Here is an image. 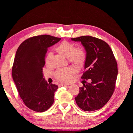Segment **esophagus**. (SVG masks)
<instances>
[{
    "instance_id": "34e87169",
    "label": "esophagus",
    "mask_w": 133,
    "mask_h": 133,
    "mask_svg": "<svg viewBox=\"0 0 133 133\" xmlns=\"http://www.w3.org/2000/svg\"><path fill=\"white\" fill-rule=\"evenodd\" d=\"M66 84H59V87H63V86H66Z\"/></svg>"
}]
</instances>
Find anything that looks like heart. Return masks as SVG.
I'll list each match as a JSON object with an SVG mask.
<instances>
[{
  "mask_svg": "<svg viewBox=\"0 0 133 133\" xmlns=\"http://www.w3.org/2000/svg\"><path fill=\"white\" fill-rule=\"evenodd\" d=\"M56 51L59 54L66 57L69 62L77 67L82 66L85 63L87 59V53L83 47H75L73 44L69 42L63 41L60 43L55 49ZM51 57V54L49 53L46 58L48 63ZM76 70L73 67H67L58 70L55 72V77L62 82H69L72 76L75 73Z\"/></svg>",
  "mask_w": 133,
  "mask_h": 133,
  "instance_id": "obj_1",
  "label": "heart"
}]
</instances>
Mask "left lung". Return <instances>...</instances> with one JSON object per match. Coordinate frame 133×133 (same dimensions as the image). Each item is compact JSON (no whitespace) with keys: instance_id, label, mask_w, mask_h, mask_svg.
Listing matches in <instances>:
<instances>
[{"instance_id":"1","label":"left lung","mask_w":133,"mask_h":133,"mask_svg":"<svg viewBox=\"0 0 133 133\" xmlns=\"http://www.w3.org/2000/svg\"><path fill=\"white\" fill-rule=\"evenodd\" d=\"M71 39L80 42L85 48V70L82 79L91 80L79 88L76 103L84 111L98 110L109 100L115 89L118 66L114 54L109 45L100 39L86 35Z\"/></svg>"}]
</instances>
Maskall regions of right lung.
Returning a JSON list of instances; mask_svg holds the SVG:
<instances>
[{"label":"right lung","instance_id":"1","mask_svg":"<svg viewBox=\"0 0 133 133\" xmlns=\"http://www.w3.org/2000/svg\"><path fill=\"white\" fill-rule=\"evenodd\" d=\"M60 39L49 35L35 36L24 41L16 52L12 76L24 103L33 111H45L54 103L58 87L43 78V68L48 48Z\"/></svg>","mask_w":133,"mask_h":133}]
</instances>
